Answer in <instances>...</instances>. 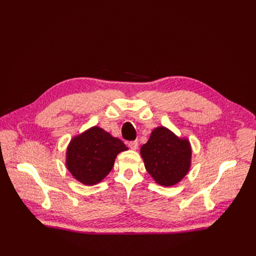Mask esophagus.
Masks as SVG:
<instances>
[{
	"mask_svg": "<svg viewBox=\"0 0 256 256\" xmlns=\"http://www.w3.org/2000/svg\"><path fill=\"white\" fill-rule=\"evenodd\" d=\"M128 146H129V148H130V150H138V141H131V142H129V143H128Z\"/></svg>",
	"mask_w": 256,
	"mask_h": 256,
	"instance_id": "34e87169",
	"label": "esophagus"
}]
</instances>
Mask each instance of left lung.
I'll return each instance as SVG.
<instances>
[{"label":"left lung","instance_id":"1","mask_svg":"<svg viewBox=\"0 0 256 256\" xmlns=\"http://www.w3.org/2000/svg\"><path fill=\"white\" fill-rule=\"evenodd\" d=\"M140 154L146 171L160 186L171 187L188 174L192 150L188 138L177 136L166 127L152 130Z\"/></svg>","mask_w":256,"mask_h":256}]
</instances>
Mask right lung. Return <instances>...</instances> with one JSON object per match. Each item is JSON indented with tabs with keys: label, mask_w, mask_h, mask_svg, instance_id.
Here are the masks:
<instances>
[{
	"label": "right lung",
	"mask_w": 256,
	"mask_h": 256,
	"mask_svg": "<svg viewBox=\"0 0 256 256\" xmlns=\"http://www.w3.org/2000/svg\"><path fill=\"white\" fill-rule=\"evenodd\" d=\"M127 146L102 128L94 126L76 136L66 150V166L76 180L92 186L111 172L115 158Z\"/></svg>",
	"instance_id": "add662e5"
}]
</instances>
